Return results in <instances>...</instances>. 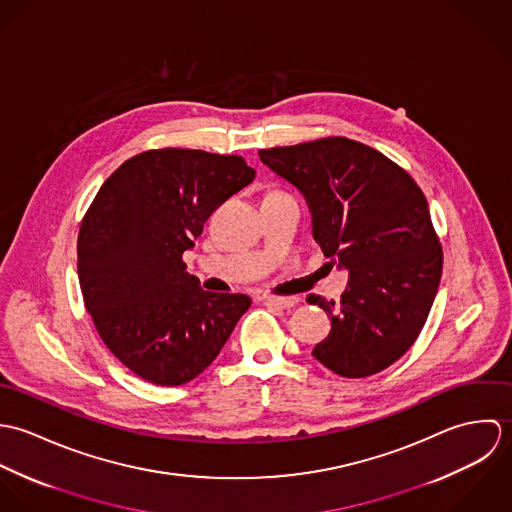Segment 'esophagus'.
Segmentation results:
<instances>
[{"label": "esophagus", "mask_w": 512, "mask_h": 512, "mask_svg": "<svg viewBox=\"0 0 512 512\" xmlns=\"http://www.w3.org/2000/svg\"><path fill=\"white\" fill-rule=\"evenodd\" d=\"M264 301H266L268 305H272V307L290 309V307L299 303V297H297V295H268Z\"/></svg>", "instance_id": "1"}]
</instances>
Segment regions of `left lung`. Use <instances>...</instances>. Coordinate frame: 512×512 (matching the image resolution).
Wrapping results in <instances>:
<instances>
[{
	"label": "left lung",
	"instance_id": "left-lung-1",
	"mask_svg": "<svg viewBox=\"0 0 512 512\" xmlns=\"http://www.w3.org/2000/svg\"><path fill=\"white\" fill-rule=\"evenodd\" d=\"M258 153L303 193L313 238L331 266L349 272L341 301L307 295L331 317L313 357L347 378L394 365L426 325L441 280L443 252L426 195L384 153L343 136Z\"/></svg>",
	"mask_w": 512,
	"mask_h": 512
}]
</instances>
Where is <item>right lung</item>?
I'll return each mask as SVG.
<instances>
[{
    "label": "right lung",
    "mask_w": 512,
    "mask_h": 512,
    "mask_svg": "<svg viewBox=\"0 0 512 512\" xmlns=\"http://www.w3.org/2000/svg\"><path fill=\"white\" fill-rule=\"evenodd\" d=\"M254 175L242 155L147 149L104 181L80 222L84 305L108 351L147 382L199 376L250 307L244 293L201 290L183 252Z\"/></svg>",
    "instance_id": "add662e5"
}]
</instances>
